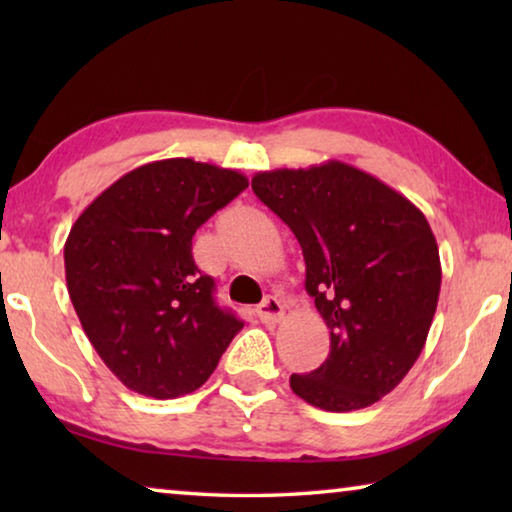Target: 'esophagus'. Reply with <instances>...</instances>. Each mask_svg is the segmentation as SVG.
Wrapping results in <instances>:
<instances>
[{
	"label": "esophagus",
	"mask_w": 512,
	"mask_h": 512,
	"mask_svg": "<svg viewBox=\"0 0 512 512\" xmlns=\"http://www.w3.org/2000/svg\"><path fill=\"white\" fill-rule=\"evenodd\" d=\"M257 316H259V320H262V323H266V325H275V323H280L282 316H284V305H282V300H277L275 296H268V298H264V300H262V305L257 307Z\"/></svg>",
	"instance_id": "obj_1"
}]
</instances>
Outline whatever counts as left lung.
I'll return each instance as SVG.
<instances>
[{
	"label": "left lung",
	"instance_id": "obj_1",
	"mask_svg": "<svg viewBox=\"0 0 512 512\" xmlns=\"http://www.w3.org/2000/svg\"><path fill=\"white\" fill-rule=\"evenodd\" d=\"M259 201L289 225L305 289L329 327V354L291 391L323 411L379 402L427 343L443 271L429 221L409 198L352 164L259 171Z\"/></svg>",
	"mask_w": 512,
	"mask_h": 512
}]
</instances>
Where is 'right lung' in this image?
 Listing matches in <instances>:
<instances>
[{
  "mask_svg": "<svg viewBox=\"0 0 512 512\" xmlns=\"http://www.w3.org/2000/svg\"><path fill=\"white\" fill-rule=\"evenodd\" d=\"M248 187L235 169L142 164L85 207L65 241V280L92 348L131 391L173 400L212 375L244 323L214 302L192 237Z\"/></svg>",
  "mask_w": 512,
  "mask_h": 512,
  "instance_id": "1",
  "label": "right lung"
}]
</instances>
